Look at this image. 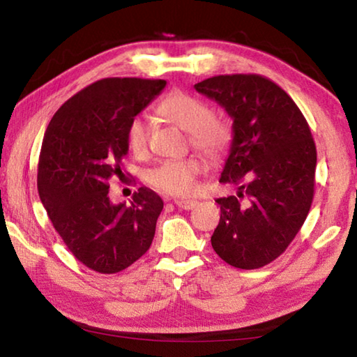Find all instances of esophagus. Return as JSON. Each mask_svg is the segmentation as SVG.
Listing matches in <instances>:
<instances>
[{
  "label": "esophagus",
  "mask_w": 357,
  "mask_h": 357,
  "mask_svg": "<svg viewBox=\"0 0 357 357\" xmlns=\"http://www.w3.org/2000/svg\"><path fill=\"white\" fill-rule=\"evenodd\" d=\"M174 204H176V206L179 208V209H185V211H189V209H193L197 206V202L195 200H174Z\"/></svg>",
  "instance_id": "esophagus-1"
}]
</instances>
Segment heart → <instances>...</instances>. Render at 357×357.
Segmentation results:
<instances>
[{
  "instance_id": "heart-1",
  "label": "heart",
  "mask_w": 357,
  "mask_h": 357,
  "mask_svg": "<svg viewBox=\"0 0 357 357\" xmlns=\"http://www.w3.org/2000/svg\"><path fill=\"white\" fill-rule=\"evenodd\" d=\"M157 112L178 128L187 130L190 146L206 159L215 160L227 153L231 144L233 130L225 118L211 113L202 99L183 91H172L157 104ZM126 140L134 154H143L148 148L149 121L143 114L132 118L126 130ZM203 164L195 157L165 160L148 172V183L154 189L174 197L193 192Z\"/></svg>"
}]
</instances>
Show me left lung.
I'll list each match as a JSON object with an SVG mask.
<instances>
[{
    "mask_svg": "<svg viewBox=\"0 0 357 357\" xmlns=\"http://www.w3.org/2000/svg\"><path fill=\"white\" fill-rule=\"evenodd\" d=\"M195 89L233 119L219 181L239 192L215 200L220 220L211 244L234 268H263L287 250L312 206L317 148L309 124L279 84L261 75H217Z\"/></svg>",
    "mask_w": 357,
    "mask_h": 357,
    "instance_id": "left-lung-1",
    "label": "left lung"
}]
</instances>
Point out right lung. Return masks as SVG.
<instances>
[{"label": "right lung", "mask_w": 357, "mask_h": 357, "mask_svg": "<svg viewBox=\"0 0 357 357\" xmlns=\"http://www.w3.org/2000/svg\"><path fill=\"white\" fill-rule=\"evenodd\" d=\"M165 80L104 78L64 102L42 142L38 190L48 217L78 261L114 274L148 252L164 202L140 187L130 206L113 204L110 181L119 176L129 121L165 88Z\"/></svg>", "instance_id": "1"}]
</instances>
